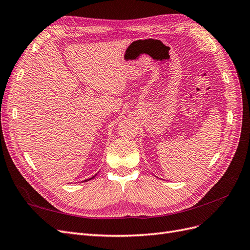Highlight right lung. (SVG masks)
Wrapping results in <instances>:
<instances>
[{"mask_svg":"<svg viewBox=\"0 0 250 250\" xmlns=\"http://www.w3.org/2000/svg\"><path fill=\"white\" fill-rule=\"evenodd\" d=\"M95 176H96V175H95ZM95 176H93V177H92V178H88V179H85V180H84V181H87V180H90V179H93V178H94V177H95Z\"/></svg>","mask_w":250,"mask_h":250,"instance_id":"obj_1","label":"right lung"}]
</instances>
